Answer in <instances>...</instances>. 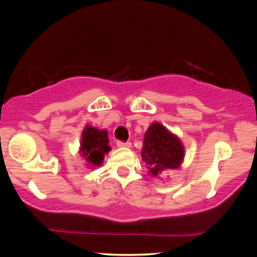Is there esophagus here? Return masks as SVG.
Wrapping results in <instances>:
<instances>
[{
    "label": "esophagus",
    "mask_w": 257,
    "mask_h": 257,
    "mask_svg": "<svg viewBox=\"0 0 257 257\" xmlns=\"http://www.w3.org/2000/svg\"><path fill=\"white\" fill-rule=\"evenodd\" d=\"M116 145H118V147H127V149H130L132 147V143L130 142H121V141H118L116 142Z\"/></svg>",
    "instance_id": "esophagus-1"
}]
</instances>
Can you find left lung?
I'll list each match as a JSON object with an SVG mask.
<instances>
[{
  "label": "left lung",
  "instance_id": "obj_1",
  "mask_svg": "<svg viewBox=\"0 0 257 257\" xmlns=\"http://www.w3.org/2000/svg\"><path fill=\"white\" fill-rule=\"evenodd\" d=\"M184 155L185 151L180 139L162 124L154 122L147 129L142 156L152 176L156 177L163 171L179 168Z\"/></svg>",
  "mask_w": 257,
  "mask_h": 257
}]
</instances>
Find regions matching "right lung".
Segmentation results:
<instances>
[{"label":"right lung","instance_id":"add662e5","mask_svg":"<svg viewBox=\"0 0 257 257\" xmlns=\"http://www.w3.org/2000/svg\"><path fill=\"white\" fill-rule=\"evenodd\" d=\"M110 150L106 130H98L92 125H86L81 136L80 153L88 162V167L101 165L104 155Z\"/></svg>","mask_w":257,"mask_h":257}]
</instances>
